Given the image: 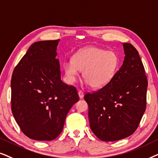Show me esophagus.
Returning a JSON list of instances; mask_svg holds the SVG:
<instances>
[{
	"label": "esophagus",
	"instance_id": "34e87169",
	"mask_svg": "<svg viewBox=\"0 0 158 158\" xmlns=\"http://www.w3.org/2000/svg\"><path fill=\"white\" fill-rule=\"evenodd\" d=\"M78 94H79V98H80V99L83 98V97H84V92H83L82 91H81V90H79V91L78 92Z\"/></svg>",
	"mask_w": 158,
	"mask_h": 158
}]
</instances>
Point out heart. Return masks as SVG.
Here are the masks:
<instances>
[{"instance_id":"b5f03b06","label":"heart","mask_w":158,"mask_h":158,"mask_svg":"<svg viewBox=\"0 0 158 158\" xmlns=\"http://www.w3.org/2000/svg\"><path fill=\"white\" fill-rule=\"evenodd\" d=\"M119 66V57L115 52L90 46L76 52L71 61L64 63V69L69 83L74 82L79 71H83V78L90 87L101 89L110 82Z\"/></svg>"}]
</instances>
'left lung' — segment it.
<instances>
[{"instance_id":"8db88e82","label":"left lung","mask_w":158,"mask_h":158,"mask_svg":"<svg viewBox=\"0 0 158 158\" xmlns=\"http://www.w3.org/2000/svg\"><path fill=\"white\" fill-rule=\"evenodd\" d=\"M123 46L124 60L110 82L84 97L89 106L90 129L104 142L131 135L146 109L148 83L144 66L131 44Z\"/></svg>"}]
</instances>
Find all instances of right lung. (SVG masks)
Wrapping results in <instances>:
<instances>
[{
  "label": "right lung",
  "mask_w": 158,
  "mask_h": 158,
  "mask_svg": "<svg viewBox=\"0 0 158 158\" xmlns=\"http://www.w3.org/2000/svg\"><path fill=\"white\" fill-rule=\"evenodd\" d=\"M58 42L33 43L12 74V113L31 139L51 141L59 136L69 110L79 100L77 89L60 79Z\"/></svg>",
  "instance_id": "right-lung-1"
}]
</instances>
